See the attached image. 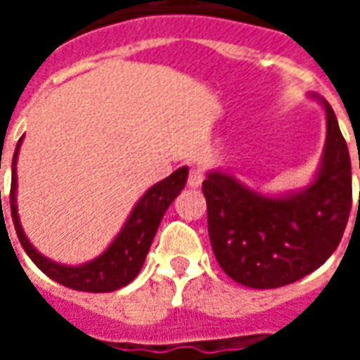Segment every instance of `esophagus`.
Returning <instances> with one entry per match:
<instances>
[{
    "label": "esophagus",
    "mask_w": 360,
    "mask_h": 360,
    "mask_svg": "<svg viewBox=\"0 0 360 360\" xmlns=\"http://www.w3.org/2000/svg\"><path fill=\"white\" fill-rule=\"evenodd\" d=\"M204 181V172L198 167V165H195V167H191V172H188V187H200Z\"/></svg>",
    "instance_id": "34e87169"
}]
</instances>
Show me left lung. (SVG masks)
Wrapping results in <instances>:
<instances>
[{
  "label": "left lung",
  "instance_id": "left-lung-1",
  "mask_svg": "<svg viewBox=\"0 0 360 360\" xmlns=\"http://www.w3.org/2000/svg\"><path fill=\"white\" fill-rule=\"evenodd\" d=\"M320 102L328 134L310 187L274 198L227 173L212 172L204 179L212 250L221 270L241 285H289L324 264L343 237L353 202L351 160L332 105Z\"/></svg>",
  "mask_w": 360,
  "mask_h": 360
}]
</instances>
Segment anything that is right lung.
Returning <instances> with one entry per match:
<instances>
[{"label":"right lung","mask_w":360,"mask_h":360,"mask_svg":"<svg viewBox=\"0 0 360 360\" xmlns=\"http://www.w3.org/2000/svg\"><path fill=\"white\" fill-rule=\"evenodd\" d=\"M20 142H17L15 156H13V177H11V193H9V202H11V216L15 224V231L19 237L22 249L28 257L32 258L40 270L58 281L61 285L71 287L77 291H89V293H110L115 289L125 287L131 283L139 271H141L146 255H148L150 245L154 241V235L158 231V226L164 218L165 210L169 208V204L175 200V196L179 195L185 188L187 183L188 167H179L177 172H173L169 177L156 183L154 187H150L142 198L136 202V206L131 212V216L127 219L123 229L113 239L108 249L94 260H90L82 266H63L53 262L50 258L42 257L38 250L28 243L27 235L22 231L17 214V154H19ZM1 200V193H0Z\"/></svg>","instance_id":"right-lung-1"}]
</instances>
